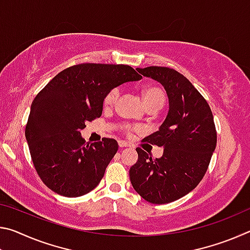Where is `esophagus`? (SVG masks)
Returning <instances> with one entry per match:
<instances>
[{
	"mask_svg": "<svg viewBox=\"0 0 250 250\" xmlns=\"http://www.w3.org/2000/svg\"><path fill=\"white\" fill-rule=\"evenodd\" d=\"M118 145H119V146H120V147H125V146H130V143H128V142H125V141H124V140H120V141H118Z\"/></svg>",
	"mask_w": 250,
	"mask_h": 250,
	"instance_id": "esophagus-1",
	"label": "esophagus"
}]
</instances>
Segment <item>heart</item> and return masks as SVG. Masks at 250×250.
<instances>
[{
	"instance_id": "obj_1",
	"label": "heart",
	"mask_w": 250,
	"mask_h": 250,
	"mask_svg": "<svg viewBox=\"0 0 250 250\" xmlns=\"http://www.w3.org/2000/svg\"><path fill=\"white\" fill-rule=\"evenodd\" d=\"M120 95V89L118 87L112 88L107 95H105L104 99V104L105 107H111L115 104ZM142 98L143 104H145L146 108H162L164 104V100H166V95H164L163 90L159 87L152 86L147 87L142 91Z\"/></svg>"
}]
</instances>
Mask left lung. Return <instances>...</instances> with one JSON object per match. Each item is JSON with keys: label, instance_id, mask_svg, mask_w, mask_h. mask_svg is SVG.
Wrapping results in <instances>:
<instances>
[{"label": "left lung", "instance_id": "1", "mask_svg": "<svg viewBox=\"0 0 250 250\" xmlns=\"http://www.w3.org/2000/svg\"><path fill=\"white\" fill-rule=\"evenodd\" d=\"M137 70L164 87L168 112L159 130L143 139L163 146V155L153 160L137 147L130 181L146 201L167 204L193 191L205 175L217 141L213 113L191 82L176 70L158 66Z\"/></svg>", "mask_w": 250, "mask_h": 250}]
</instances>
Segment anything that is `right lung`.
Returning a JSON list of instances; mask_svg holds the SVG:
<instances>
[{"mask_svg": "<svg viewBox=\"0 0 250 250\" xmlns=\"http://www.w3.org/2000/svg\"><path fill=\"white\" fill-rule=\"evenodd\" d=\"M128 65L80 64L64 69L39 92L31 105L25 137L45 185L66 197L92 191L118 151L115 139L84 145L86 122L103 113L105 95L141 80Z\"/></svg>", "mask_w": 250, "mask_h": 250, "instance_id": "1", "label": "right lung"}]
</instances>
